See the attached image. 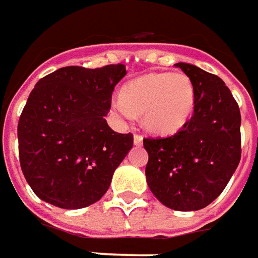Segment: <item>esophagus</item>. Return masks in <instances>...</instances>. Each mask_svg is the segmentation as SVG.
<instances>
[{
	"label": "esophagus",
	"mask_w": 258,
	"mask_h": 258,
	"mask_svg": "<svg viewBox=\"0 0 258 258\" xmlns=\"http://www.w3.org/2000/svg\"><path fill=\"white\" fill-rule=\"evenodd\" d=\"M134 144H136V145H141V144H143V136L134 134Z\"/></svg>",
	"instance_id": "34e87169"
}]
</instances>
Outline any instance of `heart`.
Wrapping results in <instances>:
<instances>
[{"label":"heart","instance_id":"obj_1","mask_svg":"<svg viewBox=\"0 0 258 258\" xmlns=\"http://www.w3.org/2000/svg\"><path fill=\"white\" fill-rule=\"evenodd\" d=\"M115 114L125 121L144 114V125L155 134H173L180 130L195 108V87L188 75L150 73L124 86L113 99Z\"/></svg>","mask_w":258,"mask_h":258}]
</instances>
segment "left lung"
<instances>
[{"label":"left lung","mask_w":258,"mask_h":258,"mask_svg":"<svg viewBox=\"0 0 258 258\" xmlns=\"http://www.w3.org/2000/svg\"><path fill=\"white\" fill-rule=\"evenodd\" d=\"M195 87L190 120L171 137L144 138L147 183L162 205L180 212L206 208L223 192L241 157L240 110L222 79L176 63Z\"/></svg>","instance_id":"obj_1"}]
</instances>
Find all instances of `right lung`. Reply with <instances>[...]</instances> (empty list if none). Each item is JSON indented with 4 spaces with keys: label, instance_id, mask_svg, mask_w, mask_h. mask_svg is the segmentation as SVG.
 Here are the masks:
<instances>
[{
    "label": "right lung",
    "instance_id": "right-lung-1",
    "mask_svg": "<svg viewBox=\"0 0 258 258\" xmlns=\"http://www.w3.org/2000/svg\"><path fill=\"white\" fill-rule=\"evenodd\" d=\"M125 66H66L42 78L18 122L21 169L35 195L62 209L101 199L115 168L133 148V134L108 127L115 85Z\"/></svg>",
    "mask_w": 258,
    "mask_h": 258
}]
</instances>
